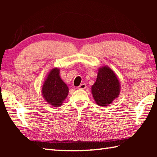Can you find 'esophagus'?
Wrapping results in <instances>:
<instances>
[{"instance_id":"esophagus-1","label":"esophagus","mask_w":157,"mask_h":157,"mask_svg":"<svg viewBox=\"0 0 157 157\" xmlns=\"http://www.w3.org/2000/svg\"><path fill=\"white\" fill-rule=\"evenodd\" d=\"M86 88V84H82L78 86L79 89H84Z\"/></svg>"}]
</instances>
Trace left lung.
<instances>
[{"instance_id": "obj_1", "label": "left lung", "mask_w": 157, "mask_h": 157, "mask_svg": "<svg viewBox=\"0 0 157 157\" xmlns=\"http://www.w3.org/2000/svg\"><path fill=\"white\" fill-rule=\"evenodd\" d=\"M121 92V82L116 74L108 66L98 69V76L91 86L95 102L100 107L109 105L118 97Z\"/></svg>"}]
</instances>
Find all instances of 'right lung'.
Listing matches in <instances>:
<instances>
[{"label":"right lung","mask_w":157,"mask_h":157,"mask_svg":"<svg viewBox=\"0 0 157 157\" xmlns=\"http://www.w3.org/2000/svg\"><path fill=\"white\" fill-rule=\"evenodd\" d=\"M41 94L48 104L59 107L68 94V87L61 78L59 68H53L48 74L41 89Z\"/></svg>","instance_id":"add662e5"}]
</instances>
